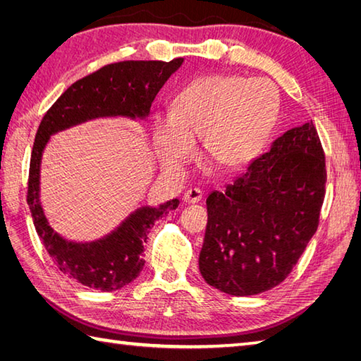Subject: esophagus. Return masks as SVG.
<instances>
[{"mask_svg": "<svg viewBox=\"0 0 361 361\" xmlns=\"http://www.w3.org/2000/svg\"><path fill=\"white\" fill-rule=\"evenodd\" d=\"M203 198V192L200 189H197V188H190L189 190H186L185 192V197H183V200H185V203H197V202H200Z\"/></svg>", "mask_w": 361, "mask_h": 361, "instance_id": "34e87169", "label": "esophagus"}]
</instances>
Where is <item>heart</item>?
<instances>
[{"mask_svg": "<svg viewBox=\"0 0 361 361\" xmlns=\"http://www.w3.org/2000/svg\"><path fill=\"white\" fill-rule=\"evenodd\" d=\"M279 94L267 79L204 74L183 88L172 111L153 121L152 140L161 167L180 173L195 157L202 137L204 158L221 172L245 167L262 150L278 119Z\"/></svg>", "mask_w": 361, "mask_h": 361, "instance_id": "b5f03b06", "label": "heart"}]
</instances>
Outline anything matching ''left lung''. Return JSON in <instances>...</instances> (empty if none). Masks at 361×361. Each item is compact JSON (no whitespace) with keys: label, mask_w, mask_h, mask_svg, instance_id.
I'll return each instance as SVG.
<instances>
[{"label":"left lung","mask_w":361,"mask_h":361,"mask_svg":"<svg viewBox=\"0 0 361 361\" xmlns=\"http://www.w3.org/2000/svg\"><path fill=\"white\" fill-rule=\"evenodd\" d=\"M326 159L313 122L287 130L224 192L212 190L200 273L233 296L270 290L287 278L317 233Z\"/></svg>","instance_id":"obj_1"}]
</instances>
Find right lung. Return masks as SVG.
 I'll return each mask as SVG.
<instances>
[{"mask_svg": "<svg viewBox=\"0 0 361 361\" xmlns=\"http://www.w3.org/2000/svg\"><path fill=\"white\" fill-rule=\"evenodd\" d=\"M185 59L172 62L128 60L106 65L68 88L44 114L30 157L27 204L54 264L82 286L114 291L137 278L144 267V243L153 224L180 204L178 198L159 206H141L116 229L93 242L68 240L54 231L40 200L43 152L51 136L99 118L145 119L153 99Z\"/></svg>", "mask_w": 361, "mask_h": 361, "instance_id": "obj_1", "label": "right lung"}]
</instances>
